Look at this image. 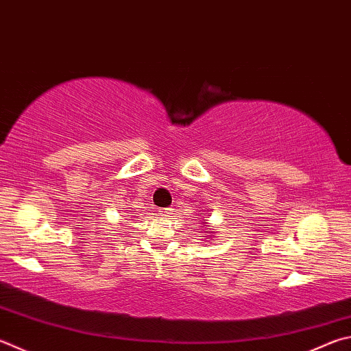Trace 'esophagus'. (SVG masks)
I'll return each instance as SVG.
<instances>
[{
    "mask_svg": "<svg viewBox=\"0 0 351 351\" xmlns=\"http://www.w3.org/2000/svg\"><path fill=\"white\" fill-rule=\"evenodd\" d=\"M171 210H173V208H169V207H165V208H159V215L164 216V218H169V216L173 215V212H171Z\"/></svg>",
    "mask_w": 351,
    "mask_h": 351,
    "instance_id": "obj_1",
    "label": "esophagus"
}]
</instances>
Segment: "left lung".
<instances>
[{"label":"left lung","instance_id":"1","mask_svg":"<svg viewBox=\"0 0 351 351\" xmlns=\"http://www.w3.org/2000/svg\"><path fill=\"white\" fill-rule=\"evenodd\" d=\"M201 215H204V213H201ZM201 224H207V219L204 218V219H202V222H201ZM206 239H207V238H206Z\"/></svg>","mask_w":351,"mask_h":351}]
</instances>
